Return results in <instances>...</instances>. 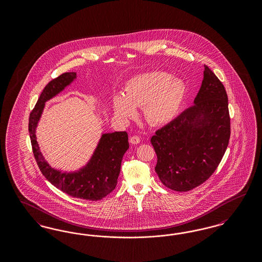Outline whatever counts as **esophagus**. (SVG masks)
I'll list each match as a JSON object with an SVG mask.
<instances>
[{
  "mask_svg": "<svg viewBox=\"0 0 262 262\" xmlns=\"http://www.w3.org/2000/svg\"><path fill=\"white\" fill-rule=\"evenodd\" d=\"M129 142L132 144H138L140 142V138L137 137V136H133V137L129 138Z\"/></svg>",
  "mask_w": 262,
  "mask_h": 262,
  "instance_id": "1",
  "label": "esophagus"
}]
</instances>
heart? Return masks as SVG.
<instances>
[{"mask_svg": "<svg viewBox=\"0 0 262 262\" xmlns=\"http://www.w3.org/2000/svg\"><path fill=\"white\" fill-rule=\"evenodd\" d=\"M186 89L184 83L164 72L137 75L125 85V95L114 96L113 107L117 116L124 120L137 115V107H143L146 121L162 125L174 120L179 112Z\"/></svg>", "mask_w": 262, "mask_h": 262, "instance_id": "heart-1", "label": "heart"}]
</instances>
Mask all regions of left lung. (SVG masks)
Returning <instances> with one entry per match:
<instances>
[{"label": "left lung", "instance_id": "obj_1", "mask_svg": "<svg viewBox=\"0 0 262 262\" xmlns=\"http://www.w3.org/2000/svg\"><path fill=\"white\" fill-rule=\"evenodd\" d=\"M230 135L224 85L204 66L194 104L151 137L157 155L155 171L163 185L176 191H188L203 184L221 162Z\"/></svg>", "mask_w": 262, "mask_h": 262}]
</instances>
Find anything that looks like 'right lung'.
I'll return each mask as SVG.
<instances>
[{"label": "right lung", "instance_id": "1", "mask_svg": "<svg viewBox=\"0 0 262 262\" xmlns=\"http://www.w3.org/2000/svg\"><path fill=\"white\" fill-rule=\"evenodd\" d=\"M75 78L76 73H64L45 86L30 113L28 130L38 167L51 184L73 198L96 201L107 196L117 186L123 156L128 149L127 134L115 132L102 135L89 162L74 173H62L52 168L45 161L36 140L35 132L45 102L59 94Z\"/></svg>", "mask_w": 262, "mask_h": 262}]
</instances>
